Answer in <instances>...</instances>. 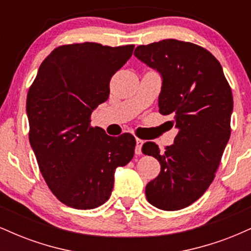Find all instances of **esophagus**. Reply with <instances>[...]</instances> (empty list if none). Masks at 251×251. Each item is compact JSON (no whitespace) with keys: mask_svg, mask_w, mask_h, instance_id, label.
Instances as JSON below:
<instances>
[{"mask_svg":"<svg viewBox=\"0 0 251 251\" xmlns=\"http://www.w3.org/2000/svg\"><path fill=\"white\" fill-rule=\"evenodd\" d=\"M144 142L142 139H138L137 138V145H135V154H142V146Z\"/></svg>","mask_w":251,"mask_h":251,"instance_id":"1","label":"esophagus"}]
</instances>
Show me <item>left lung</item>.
I'll list each match as a JSON object with an SVG mask.
<instances>
[{
	"instance_id": "obj_1",
	"label": "left lung",
	"mask_w": 251,
	"mask_h": 251,
	"mask_svg": "<svg viewBox=\"0 0 251 251\" xmlns=\"http://www.w3.org/2000/svg\"><path fill=\"white\" fill-rule=\"evenodd\" d=\"M134 55L163 77L158 106L172 114L178 134L160 152L148 142L143 153L160 163V174L146 185L149 203L165 211L191 205L215 178L229 142L232 93L220 61L201 46L168 39L138 46Z\"/></svg>"
}]
</instances>
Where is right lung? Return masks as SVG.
I'll return each mask as SVG.
<instances>
[{"label": "right lung", "mask_w": 251, "mask_h": 251, "mask_svg": "<svg viewBox=\"0 0 251 251\" xmlns=\"http://www.w3.org/2000/svg\"><path fill=\"white\" fill-rule=\"evenodd\" d=\"M133 45H63L43 60L27 96L29 142L48 188L65 205L88 210L107 201L114 171L134 155L132 134L109 137L91 114Z\"/></svg>", "instance_id": "1"}]
</instances>
